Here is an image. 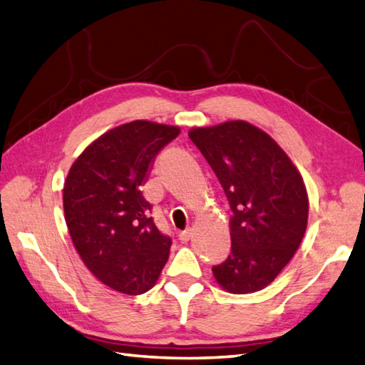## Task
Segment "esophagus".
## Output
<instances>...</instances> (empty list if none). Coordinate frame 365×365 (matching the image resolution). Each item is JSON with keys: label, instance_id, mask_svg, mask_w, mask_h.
<instances>
[{"label": "esophagus", "instance_id": "esophagus-1", "mask_svg": "<svg viewBox=\"0 0 365 365\" xmlns=\"http://www.w3.org/2000/svg\"><path fill=\"white\" fill-rule=\"evenodd\" d=\"M190 236H192V230L187 229V230L180 233V240H181V242H187V241L190 240Z\"/></svg>", "mask_w": 365, "mask_h": 365}]
</instances>
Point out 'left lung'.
Here are the masks:
<instances>
[{"label":"left lung","instance_id":"obj_1","mask_svg":"<svg viewBox=\"0 0 365 365\" xmlns=\"http://www.w3.org/2000/svg\"><path fill=\"white\" fill-rule=\"evenodd\" d=\"M189 136L218 176L232 209V252L212 269L216 282L235 294L267 287L307 229L302 176L270 135L245 121L196 127Z\"/></svg>","mask_w":365,"mask_h":365}]
</instances>
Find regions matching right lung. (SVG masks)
Instances as JSON below:
<instances>
[{
  "instance_id": "add662e5",
  "label": "right lung",
  "mask_w": 365,
  "mask_h": 365,
  "mask_svg": "<svg viewBox=\"0 0 365 365\" xmlns=\"http://www.w3.org/2000/svg\"><path fill=\"white\" fill-rule=\"evenodd\" d=\"M180 127L132 121L106 132L72 164L64 182L66 224L86 267L107 287L141 294L158 281L172 240L150 216L141 187Z\"/></svg>"
}]
</instances>
